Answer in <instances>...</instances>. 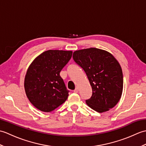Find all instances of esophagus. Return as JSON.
<instances>
[{
	"instance_id": "1",
	"label": "esophagus",
	"mask_w": 146,
	"mask_h": 146,
	"mask_svg": "<svg viewBox=\"0 0 146 146\" xmlns=\"http://www.w3.org/2000/svg\"><path fill=\"white\" fill-rule=\"evenodd\" d=\"M78 91H79V89H78V87H76V88H75V90H74L73 92H74V93H78Z\"/></svg>"
}]
</instances>
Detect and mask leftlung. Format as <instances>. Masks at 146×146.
<instances>
[{
  "mask_svg": "<svg viewBox=\"0 0 146 146\" xmlns=\"http://www.w3.org/2000/svg\"><path fill=\"white\" fill-rule=\"evenodd\" d=\"M73 58L85 71L92 88L86 103L99 113L114 107L123 90V74L119 62L109 52L90 48L73 52Z\"/></svg>",
  "mask_w": 146,
  "mask_h": 146,
  "instance_id": "left-lung-1",
  "label": "left lung"
}]
</instances>
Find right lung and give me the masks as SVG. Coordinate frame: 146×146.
<instances>
[{
	"instance_id": "obj_1",
	"label": "right lung",
	"mask_w": 146,
	"mask_h": 146,
	"mask_svg": "<svg viewBox=\"0 0 146 146\" xmlns=\"http://www.w3.org/2000/svg\"><path fill=\"white\" fill-rule=\"evenodd\" d=\"M72 53L71 51L48 50L29 65L24 88L29 100L38 110L50 112L66 100L69 92L60 73Z\"/></svg>"
}]
</instances>
